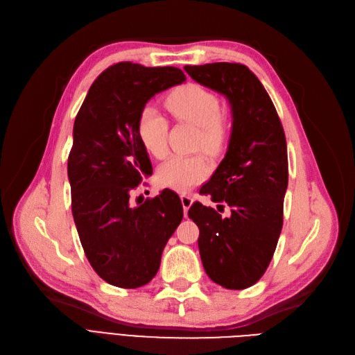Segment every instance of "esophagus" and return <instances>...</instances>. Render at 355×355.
<instances>
[{
	"label": "esophagus",
	"mask_w": 355,
	"mask_h": 355,
	"mask_svg": "<svg viewBox=\"0 0 355 355\" xmlns=\"http://www.w3.org/2000/svg\"><path fill=\"white\" fill-rule=\"evenodd\" d=\"M180 201H182V206H184V211H185V216H187L189 207L192 206V202H194V198H192L188 194H182L180 196Z\"/></svg>",
	"instance_id": "34e87169"
}]
</instances>
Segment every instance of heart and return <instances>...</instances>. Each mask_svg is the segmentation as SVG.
<instances>
[{
  "mask_svg": "<svg viewBox=\"0 0 355 355\" xmlns=\"http://www.w3.org/2000/svg\"><path fill=\"white\" fill-rule=\"evenodd\" d=\"M167 110L178 120L198 127V145L210 154L222 151L230 136V120L220 111V102L211 90L198 84L179 85L166 98ZM167 121L154 106H145L137 116V136L149 154L164 157ZM209 175V163L202 155H171L158 167L161 185L187 191Z\"/></svg>",
  "mask_w": 355,
  "mask_h": 355,
  "instance_id": "b5f03b06",
  "label": "heart"
}]
</instances>
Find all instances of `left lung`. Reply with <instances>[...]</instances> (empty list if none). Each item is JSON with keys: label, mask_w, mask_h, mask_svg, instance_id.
<instances>
[{"label": "left lung", "mask_w": 355, "mask_h": 355, "mask_svg": "<svg viewBox=\"0 0 355 355\" xmlns=\"http://www.w3.org/2000/svg\"><path fill=\"white\" fill-rule=\"evenodd\" d=\"M184 69L223 94L232 112L228 151L200 189L213 202L228 204L231 216L198 201L188 211L200 230L201 262L216 284L247 288L265 274L283 228L288 182L283 125L270 94L245 65L216 62Z\"/></svg>", "instance_id": "1"}]
</instances>
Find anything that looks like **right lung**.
<instances>
[{"label": "right lung", "mask_w": 355, "mask_h": 355, "mask_svg": "<svg viewBox=\"0 0 355 355\" xmlns=\"http://www.w3.org/2000/svg\"><path fill=\"white\" fill-rule=\"evenodd\" d=\"M185 80L175 67L115 63L94 80L75 116L68 157L72 216L93 270L112 286L151 282L184 218L180 198L170 189L136 206L130 197L153 173L137 116L157 93Z\"/></svg>", "instance_id": "right-lung-1"}]
</instances>
